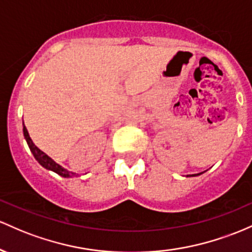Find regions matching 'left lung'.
<instances>
[{"label": "left lung", "instance_id": "1", "mask_svg": "<svg viewBox=\"0 0 252 252\" xmlns=\"http://www.w3.org/2000/svg\"><path fill=\"white\" fill-rule=\"evenodd\" d=\"M196 175H200V174H195V175H193V176H196Z\"/></svg>", "mask_w": 252, "mask_h": 252}]
</instances>
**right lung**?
<instances>
[{
  "instance_id": "obj_1",
  "label": "right lung",
  "mask_w": 252,
  "mask_h": 252,
  "mask_svg": "<svg viewBox=\"0 0 252 252\" xmlns=\"http://www.w3.org/2000/svg\"><path fill=\"white\" fill-rule=\"evenodd\" d=\"M24 135H25V139H26V141H27L28 146H30L31 152H32L33 156H34V158L36 160H38L40 165L44 166V168L47 169V170L55 171L56 174L61 175L62 177H72V176H75V175H76L75 172L67 171L66 169L63 168V166L56 163L55 160L52 159V158H50L46 154H44V152H42L40 149L36 148L34 144H33L32 139H31L26 126H25V125H24Z\"/></svg>"
}]
</instances>
